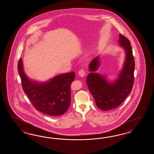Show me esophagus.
Instances as JSON below:
<instances>
[{
  "mask_svg": "<svg viewBox=\"0 0 154 154\" xmlns=\"http://www.w3.org/2000/svg\"><path fill=\"white\" fill-rule=\"evenodd\" d=\"M85 74H86L85 70L83 69H80L79 71V75L80 77H83V76H85Z\"/></svg>",
  "mask_w": 154,
  "mask_h": 154,
  "instance_id": "esophagus-1",
  "label": "esophagus"
}]
</instances>
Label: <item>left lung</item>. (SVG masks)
I'll list each match as a JSON object with an SVG mask.
<instances>
[{"instance_id": "left-lung-1", "label": "left lung", "mask_w": 154, "mask_h": 154, "mask_svg": "<svg viewBox=\"0 0 154 154\" xmlns=\"http://www.w3.org/2000/svg\"><path fill=\"white\" fill-rule=\"evenodd\" d=\"M120 45L125 49L126 53L124 67L119 79L113 83L107 81L105 76L91 72L87 77L88 89L94 97L98 107L103 111L116 108L130 94L134 81L135 60L130 42L122 34L119 36ZM99 60L97 57L89 64V70L97 69Z\"/></svg>"}]
</instances>
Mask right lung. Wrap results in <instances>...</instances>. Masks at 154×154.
<instances>
[{
  "label": "right lung",
  "instance_id": "1",
  "mask_svg": "<svg viewBox=\"0 0 154 154\" xmlns=\"http://www.w3.org/2000/svg\"><path fill=\"white\" fill-rule=\"evenodd\" d=\"M18 70L23 90L34 108L50 116H60L67 111L71 103V85L75 79L74 72L57 75L48 82L30 80L23 72L20 59Z\"/></svg>",
  "mask_w": 154,
  "mask_h": 154
}]
</instances>
